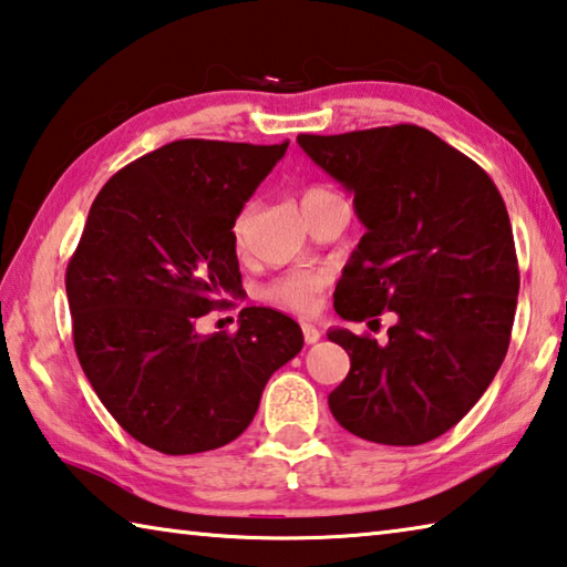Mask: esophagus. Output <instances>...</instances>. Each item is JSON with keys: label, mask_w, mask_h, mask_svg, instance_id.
Masks as SVG:
<instances>
[{"label": "esophagus", "mask_w": 567, "mask_h": 567, "mask_svg": "<svg viewBox=\"0 0 567 567\" xmlns=\"http://www.w3.org/2000/svg\"><path fill=\"white\" fill-rule=\"evenodd\" d=\"M302 338L307 344H315L320 340V330L315 324H302Z\"/></svg>", "instance_id": "obj_1"}]
</instances>
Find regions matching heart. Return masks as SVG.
<instances>
[{
  "label": "heart",
  "mask_w": 567,
  "mask_h": 567,
  "mask_svg": "<svg viewBox=\"0 0 567 567\" xmlns=\"http://www.w3.org/2000/svg\"><path fill=\"white\" fill-rule=\"evenodd\" d=\"M332 197L330 189L324 187H307L302 189L300 203L302 207L320 203V199ZM249 217H252V207H243L233 219V239L237 247L247 245L249 237ZM324 285H328V277L318 270H292L277 277L275 282L267 285L265 297L277 307H285V310H292L297 315H312L320 307V297L324 292Z\"/></svg>",
  "instance_id": "1"
}]
</instances>
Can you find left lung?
Returning a JSON list of instances; mask_svg holds the SVG:
<instances>
[{"mask_svg":"<svg viewBox=\"0 0 567 567\" xmlns=\"http://www.w3.org/2000/svg\"><path fill=\"white\" fill-rule=\"evenodd\" d=\"M368 227L334 290L342 320L395 312L388 342L330 330L350 354L334 420L380 445H422L483 398L505 360L520 290L511 217L487 172L417 124L300 134Z\"/></svg>","mask_w":567,"mask_h":567,"instance_id":"8db88e82","label":"left lung"}]
</instances>
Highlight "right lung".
Here are the masks:
<instances>
[{
	"label": "right lung",
	"mask_w": 567,
	"mask_h": 567,
	"mask_svg": "<svg viewBox=\"0 0 567 567\" xmlns=\"http://www.w3.org/2000/svg\"><path fill=\"white\" fill-rule=\"evenodd\" d=\"M287 145L177 140L94 197L64 280L74 350L142 445L192 455L233 443L272 372L302 350L300 324L270 307H245L233 334L197 332L243 287L233 219Z\"/></svg>",
	"instance_id": "obj_1"
}]
</instances>
